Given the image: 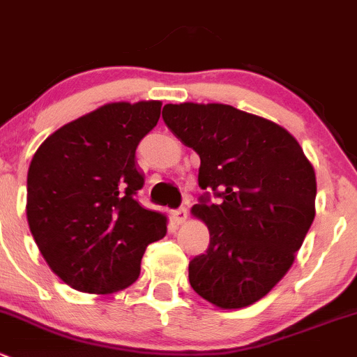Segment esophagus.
I'll list each match as a JSON object with an SVG mask.
<instances>
[{
    "label": "esophagus",
    "instance_id": "obj_1",
    "mask_svg": "<svg viewBox=\"0 0 357 357\" xmlns=\"http://www.w3.org/2000/svg\"><path fill=\"white\" fill-rule=\"evenodd\" d=\"M172 216H174L175 223L182 225V223L187 222V216H189V211H187L185 208H178V209H175L174 213H172Z\"/></svg>",
    "mask_w": 357,
    "mask_h": 357
}]
</instances>
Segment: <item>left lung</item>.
Returning a JSON list of instances; mask_svg holds the SVG:
<instances>
[{"label":"left lung","mask_w":357,"mask_h":357,"mask_svg":"<svg viewBox=\"0 0 357 357\" xmlns=\"http://www.w3.org/2000/svg\"><path fill=\"white\" fill-rule=\"evenodd\" d=\"M163 120L199 154L201 189L222 197L190 209L209 230L190 287L220 310L251 306L290 270L313 223V165L287 128L230 105H165Z\"/></svg>","instance_id":"left-lung-1"}]
</instances>
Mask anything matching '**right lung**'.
<instances>
[{"label":"right lung","mask_w":357,"mask_h":357,"mask_svg":"<svg viewBox=\"0 0 357 357\" xmlns=\"http://www.w3.org/2000/svg\"><path fill=\"white\" fill-rule=\"evenodd\" d=\"M161 101L108 102L50 135L27 174V222L56 277L87 294H115L134 284L167 216L135 194L144 178L135 149L156 127Z\"/></svg>","instance_id":"right-lung-1"}]
</instances>
